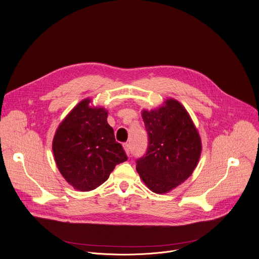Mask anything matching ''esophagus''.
Returning a JSON list of instances; mask_svg holds the SVG:
<instances>
[{"instance_id":"1","label":"esophagus","mask_w":259,"mask_h":259,"mask_svg":"<svg viewBox=\"0 0 259 259\" xmlns=\"http://www.w3.org/2000/svg\"><path fill=\"white\" fill-rule=\"evenodd\" d=\"M123 148H124V150H125V152H126V154L128 155H131V145H130V143H125V144H123Z\"/></svg>"}]
</instances>
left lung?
<instances>
[{
    "instance_id": "left-lung-1",
    "label": "left lung",
    "mask_w": 259,
    "mask_h": 259,
    "mask_svg": "<svg viewBox=\"0 0 259 259\" xmlns=\"http://www.w3.org/2000/svg\"><path fill=\"white\" fill-rule=\"evenodd\" d=\"M148 134L146 154L137 159V171L153 192L166 193L194 171L201 153V140L181 103L174 99L157 110L142 113Z\"/></svg>"
}]
</instances>
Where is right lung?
Instances as JSON below:
<instances>
[{
	"label": "right lung",
	"mask_w": 259,
	"mask_h": 259,
	"mask_svg": "<svg viewBox=\"0 0 259 259\" xmlns=\"http://www.w3.org/2000/svg\"><path fill=\"white\" fill-rule=\"evenodd\" d=\"M89 103V99L83 100L73 108L53 140L54 157L61 175L82 192L106 182L114 167L127 160L107 122V111L91 108Z\"/></svg>",
	"instance_id": "right-lung-1"
}]
</instances>
